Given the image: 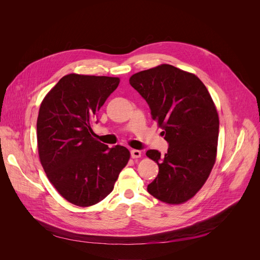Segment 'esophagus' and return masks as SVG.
<instances>
[{"instance_id":"34e87169","label":"esophagus","mask_w":260,"mask_h":260,"mask_svg":"<svg viewBox=\"0 0 260 260\" xmlns=\"http://www.w3.org/2000/svg\"><path fill=\"white\" fill-rule=\"evenodd\" d=\"M131 155H132V157H133V158H139V157H141L142 152H141L140 150L133 149V150L131 151Z\"/></svg>"}]
</instances>
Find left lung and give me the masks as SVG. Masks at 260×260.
<instances>
[{
  "label": "left lung",
  "mask_w": 260,
  "mask_h": 260,
  "mask_svg": "<svg viewBox=\"0 0 260 260\" xmlns=\"http://www.w3.org/2000/svg\"><path fill=\"white\" fill-rule=\"evenodd\" d=\"M129 83L169 143L165 156L154 149L146 152L159 169L147 190L167 204L186 202L202 188L216 160L219 118L213 100L196 75L166 63L134 74Z\"/></svg>",
  "instance_id": "1"
}]
</instances>
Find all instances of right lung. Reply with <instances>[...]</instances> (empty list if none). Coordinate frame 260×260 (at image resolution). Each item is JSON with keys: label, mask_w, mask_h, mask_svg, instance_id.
Listing matches in <instances>:
<instances>
[{"label": "right lung", "mask_w": 260, "mask_h": 260, "mask_svg": "<svg viewBox=\"0 0 260 260\" xmlns=\"http://www.w3.org/2000/svg\"><path fill=\"white\" fill-rule=\"evenodd\" d=\"M119 81L117 77L69 74L40 106V161L59 194L73 205L89 207L104 200L129 159L125 147L109 148L93 138L91 128L98 111Z\"/></svg>", "instance_id": "obj_1"}]
</instances>
